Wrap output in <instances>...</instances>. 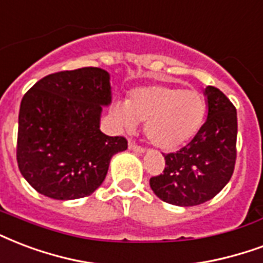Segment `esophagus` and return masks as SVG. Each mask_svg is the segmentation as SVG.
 <instances>
[{"label": "esophagus", "mask_w": 263, "mask_h": 263, "mask_svg": "<svg viewBox=\"0 0 263 263\" xmlns=\"http://www.w3.org/2000/svg\"><path fill=\"white\" fill-rule=\"evenodd\" d=\"M129 149H132L134 153H144V151H145V148H143L141 145H137V144L133 143V141H130L129 143Z\"/></svg>", "instance_id": "1"}]
</instances>
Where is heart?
<instances>
[{
  "instance_id": "b5f03b06",
  "label": "heart",
  "mask_w": 263,
  "mask_h": 263,
  "mask_svg": "<svg viewBox=\"0 0 263 263\" xmlns=\"http://www.w3.org/2000/svg\"><path fill=\"white\" fill-rule=\"evenodd\" d=\"M206 101L202 92L169 84L134 88L127 102H118L115 116L126 129L145 122V136L155 147L173 151L190 141L204 120Z\"/></svg>"
}]
</instances>
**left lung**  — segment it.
I'll use <instances>...</instances> for the list:
<instances>
[{
    "mask_svg": "<svg viewBox=\"0 0 263 263\" xmlns=\"http://www.w3.org/2000/svg\"><path fill=\"white\" fill-rule=\"evenodd\" d=\"M208 118L190 143L165 154V169L149 179L157 197L167 204L194 206L220 193L232 179L237 158L236 106L219 88H205Z\"/></svg>",
    "mask_w": 263,
    "mask_h": 263,
    "instance_id": "obj_1",
    "label": "left lung"
}]
</instances>
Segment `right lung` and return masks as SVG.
<instances>
[{"label":"right lung","instance_id":"obj_1","mask_svg":"<svg viewBox=\"0 0 263 263\" xmlns=\"http://www.w3.org/2000/svg\"><path fill=\"white\" fill-rule=\"evenodd\" d=\"M110 104L109 73L82 68L52 73L23 96L16 159L22 176L54 199H76L102 184L110 158L127 148L123 136L100 130Z\"/></svg>","mask_w":263,"mask_h":263}]
</instances>
